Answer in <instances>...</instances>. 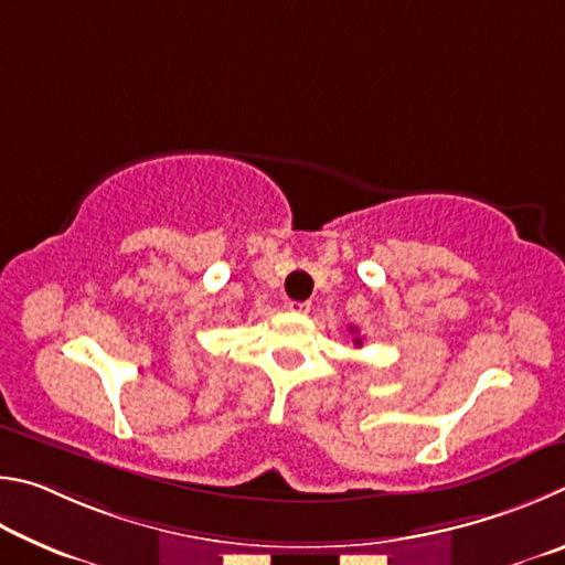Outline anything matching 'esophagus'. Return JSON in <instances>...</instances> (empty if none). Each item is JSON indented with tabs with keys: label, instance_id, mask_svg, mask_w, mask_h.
Here are the masks:
<instances>
[{
	"label": "esophagus",
	"instance_id": "esophagus-1",
	"mask_svg": "<svg viewBox=\"0 0 565 565\" xmlns=\"http://www.w3.org/2000/svg\"><path fill=\"white\" fill-rule=\"evenodd\" d=\"M288 310H290V312L308 315V312H310V302H295V300H290V302H288Z\"/></svg>",
	"mask_w": 565,
	"mask_h": 565
}]
</instances>
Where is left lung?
<instances>
[{
	"mask_svg": "<svg viewBox=\"0 0 565 565\" xmlns=\"http://www.w3.org/2000/svg\"><path fill=\"white\" fill-rule=\"evenodd\" d=\"M352 332H358V328H352ZM354 344H358V348H362V340L354 338Z\"/></svg>",
	"mask_w": 565,
	"mask_h": 565,
	"instance_id": "8db88e82",
	"label": "left lung"
}]
</instances>
